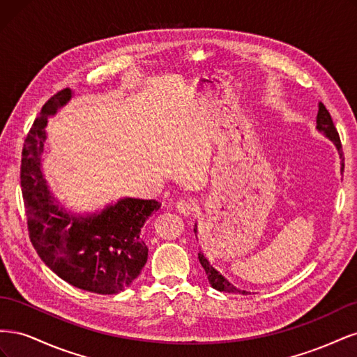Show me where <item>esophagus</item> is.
Returning <instances> with one entry per match:
<instances>
[{"label":"esophagus","instance_id":"1","mask_svg":"<svg viewBox=\"0 0 357 357\" xmlns=\"http://www.w3.org/2000/svg\"><path fill=\"white\" fill-rule=\"evenodd\" d=\"M176 208H177L178 213L189 215L197 210V202L192 201V199H180V201L176 202Z\"/></svg>","mask_w":357,"mask_h":357}]
</instances>
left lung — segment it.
Instances as JSON below:
<instances>
[{
  "mask_svg": "<svg viewBox=\"0 0 357 357\" xmlns=\"http://www.w3.org/2000/svg\"><path fill=\"white\" fill-rule=\"evenodd\" d=\"M316 129L319 132H321L323 135H325L328 139H331V142L333 143V146L337 147L338 150V155H340V159H341V174L344 172V155H342V150H341V142H340V135L337 132V129H335L333 126V122H332V117L329 114V112L326 110V107L323 105L321 102H319V112H317V117H316ZM193 232H195L197 235V240H198V225L195 223V228H193ZM198 259L199 262L204 268L205 274H207V278H208V283L219 291H226V294H240V295H247L250 294V291L247 290H241L238 287H235L228 278L223 277L218 269H215L207 257L204 256L202 252L198 253Z\"/></svg>",
  "mask_w": 357,
  "mask_h": 357,
  "instance_id": "left-lung-1",
  "label": "left lung"
}]
</instances>
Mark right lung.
I'll return each instance as SVG.
<instances>
[{
  "instance_id": "obj_1",
  "label": "right lung",
  "mask_w": 357,
  "mask_h": 357,
  "mask_svg": "<svg viewBox=\"0 0 357 357\" xmlns=\"http://www.w3.org/2000/svg\"><path fill=\"white\" fill-rule=\"evenodd\" d=\"M71 98L70 89L53 95L25 139L20 188L29 238L41 261L71 286L101 295L121 294L147 262L142 228L162 204L123 197L102 208L75 213L55 197L43 174L47 119Z\"/></svg>"
}]
</instances>
